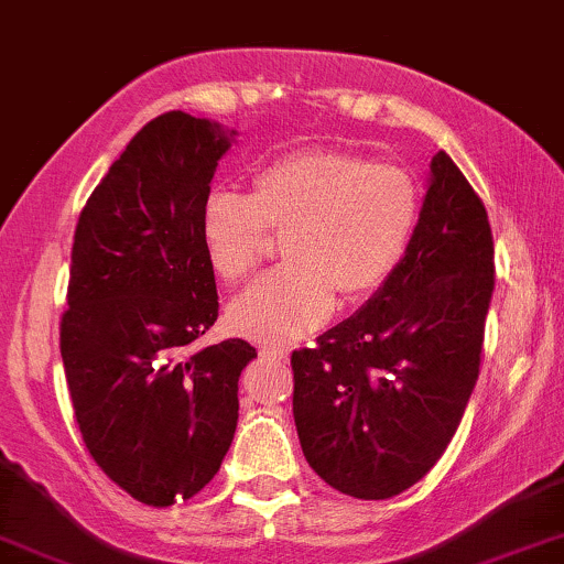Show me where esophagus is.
Segmentation results:
<instances>
[{"instance_id":"esophagus-1","label":"esophagus","mask_w":564,"mask_h":564,"mask_svg":"<svg viewBox=\"0 0 564 564\" xmlns=\"http://www.w3.org/2000/svg\"><path fill=\"white\" fill-rule=\"evenodd\" d=\"M260 356L275 358V360H289V348H283V345H262Z\"/></svg>"}]
</instances>
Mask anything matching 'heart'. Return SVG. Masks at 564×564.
I'll list each match as a JSON object with an SVG mask.
<instances>
[{
	"instance_id": "heart-1",
	"label": "heart",
	"mask_w": 564,
	"mask_h": 564,
	"mask_svg": "<svg viewBox=\"0 0 564 564\" xmlns=\"http://www.w3.org/2000/svg\"><path fill=\"white\" fill-rule=\"evenodd\" d=\"M417 219L420 187L400 164L317 149L270 162L250 195L214 191L200 235L214 273L237 283L265 258L270 231H289L286 265L229 306L237 333L289 343L333 314L337 291L348 302L377 294L402 265Z\"/></svg>"
}]
</instances>
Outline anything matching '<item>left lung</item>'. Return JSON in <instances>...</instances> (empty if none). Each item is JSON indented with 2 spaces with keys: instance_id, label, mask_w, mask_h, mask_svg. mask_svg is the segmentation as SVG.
<instances>
[{
  "instance_id": "1",
  "label": "left lung",
  "mask_w": 564,
  "mask_h": 564,
  "mask_svg": "<svg viewBox=\"0 0 564 564\" xmlns=\"http://www.w3.org/2000/svg\"><path fill=\"white\" fill-rule=\"evenodd\" d=\"M492 289L485 204L438 152L397 273L314 348L291 352L299 441L329 487L387 500L431 471L479 377Z\"/></svg>"
}]
</instances>
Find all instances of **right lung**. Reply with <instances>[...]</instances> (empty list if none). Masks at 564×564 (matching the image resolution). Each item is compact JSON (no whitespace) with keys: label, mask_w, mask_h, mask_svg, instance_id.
<instances>
[{"label":"right lung","mask_w":564,"mask_h":564,"mask_svg":"<svg viewBox=\"0 0 564 564\" xmlns=\"http://www.w3.org/2000/svg\"><path fill=\"white\" fill-rule=\"evenodd\" d=\"M235 131L170 110L149 120L82 208L62 314L74 417L97 467L144 506L212 482L239 417L250 343L193 350L219 317L200 216Z\"/></svg>","instance_id":"right-lung-1"}]
</instances>
